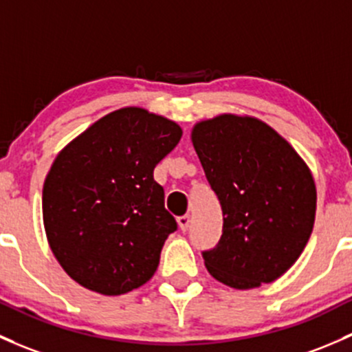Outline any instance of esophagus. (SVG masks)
<instances>
[{
	"label": "esophagus",
	"instance_id": "1",
	"mask_svg": "<svg viewBox=\"0 0 352 352\" xmlns=\"http://www.w3.org/2000/svg\"><path fill=\"white\" fill-rule=\"evenodd\" d=\"M177 221H179V228L186 232L188 229V226H190V216H180Z\"/></svg>",
	"mask_w": 352,
	"mask_h": 352
}]
</instances>
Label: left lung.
I'll return each mask as SVG.
<instances>
[{
  "label": "left lung",
  "instance_id": "1",
  "mask_svg": "<svg viewBox=\"0 0 352 352\" xmlns=\"http://www.w3.org/2000/svg\"><path fill=\"white\" fill-rule=\"evenodd\" d=\"M192 143L224 217L219 243L202 253L207 272L236 290L275 282L312 234L317 190L309 166L251 116L199 121Z\"/></svg>",
  "mask_w": 352,
  "mask_h": 352
}]
</instances>
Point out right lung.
Listing matches in <instances>:
<instances>
[{"label": "right lung", "instance_id": "add662e5", "mask_svg": "<svg viewBox=\"0 0 352 352\" xmlns=\"http://www.w3.org/2000/svg\"><path fill=\"white\" fill-rule=\"evenodd\" d=\"M182 128L143 108L106 114L54 160L42 194L50 250L84 288L123 295L157 272L177 229L153 170Z\"/></svg>", "mask_w": 352, "mask_h": 352}]
</instances>
